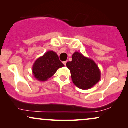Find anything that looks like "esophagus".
<instances>
[{"mask_svg":"<svg viewBox=\"0 0 128 128\" xmlns=\"http://www.w3.org/2000/svg\"><path fill=\"white\" fill-rule=\"evenodd\" d=\"M63 64H64V66H66V64H67V61H64V62H63Z\"/></svg>","mask_w":128,"mask_h":128,"instance_id":"esophagus-1","label":"esophagus"}]
</instances>
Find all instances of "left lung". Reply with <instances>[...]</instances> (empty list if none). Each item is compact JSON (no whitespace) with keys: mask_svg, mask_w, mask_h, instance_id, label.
<instances>
[{"mask_svg":"<svg viewBox=\"0 0 128 128\" xmlns=\"http://www.w3.org/2000/svg\"><path fill=\"white\" fill-rule=\"evenodd\" d=\"M66 66L71 73L73 84L80 89L91 88L100 79V70L96 63L81 53L74 52L72 61L67 62Z\"/></svg>","mask_w":128,"mask_h":128,"instance_id":"1","label":"left lung"}]
</instances>
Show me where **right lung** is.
<instances>
[{
  "mask_svg": "<svg viewBox=\"0 0 128 128\" xmlns=\"http://www.w3.org/2000/svg\"><path fill=\"white\" fill-rule=\"evenodd\" d=\"M64 66L56 53L49 50L35 61L32 74L36 80L45 82L54 76L58 69Z\"/></svg>",
  "mask_w": 128,
  "mask_h": 128,
  "instance_id": "obj_1",
  "label": "right lung"
}]
</instances>
